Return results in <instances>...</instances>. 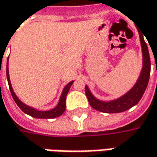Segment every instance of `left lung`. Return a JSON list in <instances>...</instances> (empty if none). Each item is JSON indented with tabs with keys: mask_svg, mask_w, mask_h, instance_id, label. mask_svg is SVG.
<instances>
[{
	"mask_svg": "<svg viewBox=\"0 0 157 157\" xmlns=\"http://www.w3.org/2000/svg\"><path fill=\"white\" fill-rule=\"evenodd\" d=\"M140 35V41L142 45L143 50V69L140 75V77L135 84V86L130 89L127 94L122 95V97L116 100L110 101H101L97 100L94 95L89 91L88 86H85V93L87 98L89 100L90 106L96 110L103 112V113H120L123 112L133 106L136 105L141 98L143 97V94L148 86L150 75V58L148 49V46L144 41L143 35L139 33Z\"/></svg>",
	"mask_w": 157,
	"mask_h": 157,
	"instance_id": "obj_1",
	"label": "left lung"
}]
</instances>
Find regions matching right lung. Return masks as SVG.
Masks as SVG:
<instances>
[{
    "label": "right lung",
    "instance_id": "obj_1",
    "mask_svg": "<svg viewBox=\"0 0 157 157\" xmlns=\"http://www.w3.org/2000/svg\"><path fill=\"white\" fill-rule=\"evenodd\" d=\"M7 79H8V86H9V90H10V93L13 96V99L15 101V103L18 105L20 109L21 110L23 111L24 113L29 115L32 117H35V118H43V119H52V118H56L58 116H62V114L64 113V111L66 109V96H67V94H68V90L70 89L71 85L73 84V82H70L69 83H68L65 88L62 91V95H61V98H60V101H59V103L58 105L53 109L51 110L48 111H39L36 110L35 109L31 108V107H29L26 104H24L23 102H21V101L18 99V97L15 95L14 94V90L12 89V86H11V82H10V79H9V75H8V62H7Z\"/></svg>",
    "mask_w": 157,
    "mask_h": 157
}]
</instances>
